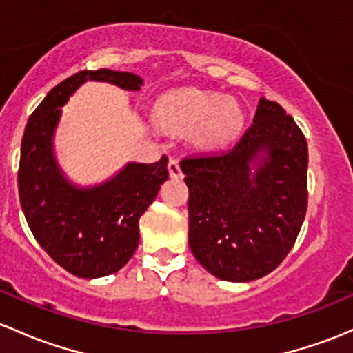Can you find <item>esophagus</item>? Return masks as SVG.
<instances>
[{"label": "esophagus", "mask_w": 353, "mask_h": 353, "mask_svg": "<svg viewBox=\"0 0 353 353\" xmlns=\"http://www.w3.org/2000/svg\"><path fill=\"white\" fill-rule=\"evenodd\" d=\"M167 169H169V176L172 177V179H181V177H183V169H181L179 159H176V157L170 159Z\"/></svg>", "instance_id": "34e87169"}]
</instances>
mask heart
<instances>
[{
  "instance_id": "1",
  "label": "heart",
  "mask_w": 353,
  "mask_h": 353,
  "mask_svg": "<svg viewBox=\"0 0 353 353\" xmlns=\"http://www.w3.org/2000/svg\"><path fill=\"white\" fill-rule=\"evenodd\" d=\"M155 120L170 132L188 133L196 130L198 140L206 145H223L242 130L245 114L236 99L189 88L159 99Z\"/></svg>"
}]
</instances>
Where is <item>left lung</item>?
Listing matches in <instances>:
<instances>
[{
	"label": "left lung",
	"mask_w": 353,
	"mask_h": 353,
	"mask_svg": "<svg viewBox=\"0 0 353 353\" xmlns=\"http://www.w3.org/2000/svg\"><path fill=\"white\" fill-rule=\"evenodd\" d=\"M189 188V248L210 274L248 283L294 245L307 208V143L292 117L261 98L254 125L223 154L181 162Z\"/></svg>",
	"instance_id": "8db88e82"
}]
</instances>
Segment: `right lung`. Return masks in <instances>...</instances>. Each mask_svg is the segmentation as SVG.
Returning a JSON list of instances; mask_svg holds the SVG:
<instances>
[{
  "label": "right lung",
  "mask_w": 353,
  "mask_h": 353,
  "mask_svg": "<svg viewBox=\"0 0 353 353\" xmlns=\"http://www.w3.org/2000/svg\"><path fill=\"white\" fill-rule=\"evenodd\" d=\"M86 81L139 91L142 77L121 70H81L57 84L30 114L21 139L18 192L27 223L40 247L83 279L118 272L135 254L139 220L169 179L167 157L155 164L127 162L92 186L72 183L55 155L62 106Z\"/></svg>",
  "instance_id": "obj_1"
}]
</instances>
